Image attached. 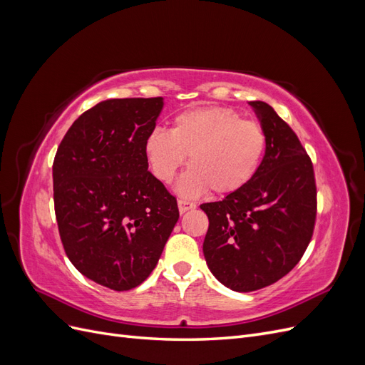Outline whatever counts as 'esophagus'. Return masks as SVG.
<instances>
[{
    "label": "esophagus",
    "mask_w": 365,
    "mask_h": 365,
    "mask_svg": "<svg viewBox=\"0 0 365 365\" xmlns=\"http://www.w3.org/2000/svg\"><path fill=\"white\" fill-rule=\"evenodd\" d=\"M178 208H180V213L184 215L185 212H189V210L196 208V204H195V202H190V201L180 200V201H178Z\"/></svg>",
    "instance_id": "obj_1"
}]
</instances>
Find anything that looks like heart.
Listing matches in <instances>:
<instances>
[{
	"mask_svg": "<svg viewBox=\"0 0 365 365\" xmlns=\"http://www.w3.org/2000/svg\"><path fill=\"white\" fill-rule=\"evenodd\" d=\"M264 150L267 134L257 121L222 106L187 109L173 118L170 130L155 128L145 141L150 169L165 184L189 157L190 170L178 184L182 196L242 190L257 175Z\"/></svg>",
	"mask_w": 365,
	"mask_h": 365,
	"instance_id": "heart-1",
	"label": "heart"
}]
</instances>
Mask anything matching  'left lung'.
Listing matches in <instances>:
<instances>
[{
    "instance_id": "obj_1",
    "label": "left lung",
    "mask_w": 365,
    "mask_h": 365,
    "mask_svg": "<svg viewBox=\"0 0 365 365\" xmlns=\"http://www.w3.org/2000/svg\"><path fill=\"white\" fill-rule=\"evenodd\" d=\"M267 134L254 180L222 201L202 204L208 216L204 257L227 288L251 292L284 277L311 242L317 216L312 161L272 106L248 102Z\"/></svg>"
}]
</instances>
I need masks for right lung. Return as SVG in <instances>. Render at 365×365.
Here are the masks:
<instances>
[{"label":"right lung","instance_id":"add662e5","mask_svg":"<svg viewBox=\"0 0 365 365\" xmlns=\"http://www.w3.org/2000/svg\"><path fill=\"white\" fill-rule=\"evenodd\" d=\"M163 105V97L97 103L74 121L54 157V212L65 252L85 277L114 291L149 277L180 217L145 153Z\"/></svg>","mask_w":365,"mask_h":365}]
</instances>
